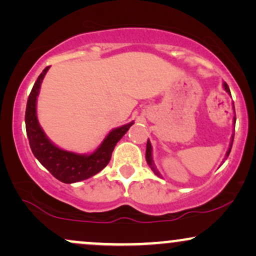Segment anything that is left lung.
<instances>
[{
    "instance_id": "1",
    "label": "left lung",
    "mask_w": 256,
    "mask_h": 256,
    "mask_svg": "<svg viewBox=\"0 0 256 256\" xmlns=\"http://www.w3.org/2000/svg\"><path fill=\"white\" fill-rule=\"evenodd\" d=\"M224 89L228 91V94H230V89H228V85L226 84V83H224ZM234 124H236V114H234ZM232 143H234V134H232V140H231V144H230V148H228V152H226V156H225V158L228 156V154H230V152H231V148H232ZM146 162H148V165L152 167V171L155 172V174H158V177H160V173H158V171H156V168H155V166H154V162H152V144H150V142H149V140H148V143H146ZM222 162H224V161H222Z\"/></svg>"
}]
</instances>
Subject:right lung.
<instances>
[{"mask_svg": "<svg viewBox=\"0 0 256 256\" xmlns=\"http://www.w3.org/2000/svg\"><path fill=\"white\" fill-rule=\"evenodd\" d=\"M48 70L49 66L43 70L28 95L25 112L26 134L31 150L37 160L58 180L71 184L92 177L96 173L102 171L110 162L114 146L128 132L134 122L110 131L102 144L90 155H79L58 148L44 134L38 124L36 114V101L40 83Z\"/></svg>", "mask_w": 256, "mask_h": 256, "instance_id": "1", "label": "right lung"}]
</instances>
